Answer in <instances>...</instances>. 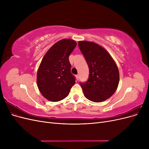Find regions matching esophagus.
Masks as SVG:
<instances>
[{"label": "esophagus", "mask_w": 149, "mask_h": 149, "mask_svg": "<svg viewBox=\"0 0 149 149\" xmlns=\"http://www.w3.org/2000/svg\"><path fill=\"white\" fill-rule=\"evenodd\" d=\"M76 79L77 80H79V74H77L76 76Z\"/></svg>", "instance_id": "1"}]
</instances>
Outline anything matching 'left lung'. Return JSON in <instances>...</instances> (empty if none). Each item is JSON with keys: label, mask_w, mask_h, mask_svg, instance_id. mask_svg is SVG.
<instances>
[{"label": "left lung", "mask_w": 149, "mask_h": 149, "mask_svg": "<svg viewBox=\"0 0 149 149\" xmlns=\"http://www.w3.org/2000/svg\"><path fill=\"white\" fill-rule=\"evenodd\" d=\"M78 46L89 67L87 81L80 83L88 100L100 102L113 94L119 81V70L106 49L91 42L79 41Z\"/></svg>", "instance_id": "8db88e82"}]
</instances>
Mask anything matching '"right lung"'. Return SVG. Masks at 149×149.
Instances as JSON below:
<instances>
[{
    "label": "right lung",
    "instance_id": "obj_1",
    "mask_svg": "<svg viewBox=\"0 0 149 149\" xmlns=\"http://www.w3.org/2000/svg\"><path fill=\"white\" fill-rule=\"evenodd\" d=\"M76 45L73 40L63 39L53 45L43 58L37 72V86L48 100H63L74 84L76 79L71 73L69 56Z\"/></svg>",
    "mask_w": 149,
    "mask_h": 149
}]
</instances>
